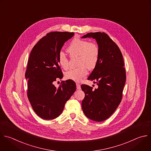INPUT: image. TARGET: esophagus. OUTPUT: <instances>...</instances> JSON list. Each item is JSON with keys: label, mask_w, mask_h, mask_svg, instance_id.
Wrapping results in <instances>:
<instances>
[{"label": "esophagus", "mask_w": 151, "mask_h": 151, "mask_svg": "<svg viewBox=\"0 0 151 151\" xmlns=\"http://www.w3.org/2000/svg\"><path fill=\"white\" fill-rule=\"evenodd\" d=\"M76 88H77V89H81V85H80L79 83H76Z\"/></svg>", "instance_id": "obj_1"}]
</instances>
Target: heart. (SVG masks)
I'll return each instance as SVG.
<instances>
[{
  "instance_id": "heart-1",
  "label": "heart",
  "mask_w": 151,
  "mask_h": 151,
  "mask_svg": "<svg viewBox=\"0 0 151 151\" xmlns=\"http://www.w3.org/2000/svg\"><path fill=\"white\" fill-rule=\"evenodd\" d=\"M68 52L71 56H78V68L66 72L65 76L68 79L76 82L80 81L88 73L87 68L92 70L96 66L99 55L98 45L80 38H75L68 47ZM60 66L65 70L69 68V59L66 54L61 51L58 57Z\"/></svg>"
}]
</instances>
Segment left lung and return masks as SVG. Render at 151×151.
Segmentation results:
<instances>
[{
	"label": "left lung",
	"mask_w": 151,
	"mask_h": 151,
	"mask_svg": "<svg viewBox=\"0 0 151 151\" xmlns=\"http://www.w3.org/2000/svg\"><path fill=\"white\" fill-rule=\"evenodd\" d=\"M96 40L99 49V59L88 80L98 88L81 85L85 96L82 102L85 115L89 119L102 122L109 118L120 104L126 76L123 58L117 45L105 32H90L82 38Z\"/></svg>",
	"instance_id": "left-lung-1"
}]
</instances>
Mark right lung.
<instances>
[{"label":"right lung","instance_id":"obj_1","mask_svg":"<svg viewBox=\"0 0 151 151\" xmlns=\"http://www.w3.org/2000/svg\"><path fill=\"white\" fill-rule=\"evenodd\" d=\"M73 32H51L40 39L32 48L28 62L25 78L27 96L35 113L44 120L59 117L65 105L76 90V83L69 79L57 88L54 82L63 78L58 55Z\"/></svg>","mask_w":151,"mask_h":151}]
</instances>
